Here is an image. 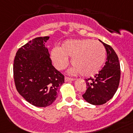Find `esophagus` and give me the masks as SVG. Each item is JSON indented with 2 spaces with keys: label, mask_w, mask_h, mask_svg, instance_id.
Masks as SVG:
<instances>
[{
  "label": "esophagus",
  "mask_w": 133,
  "mask_h": 133,
  "mask_svg": "<svg viewBox=\"0 0 133 133\" xmlns=\"http://www.w3.org/2000/svg\"><path fill=\"white\" fill-rule=\"evenodd\" d=\"M74 81V78H69V77H65V82H69V81Z\"/></svg>",
  "instance_id": "1"
}]
</instances>
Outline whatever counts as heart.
Returning <instances> with one entry per match:
<instances>
[{
	"mask_svg": "<svg viewBox=\"0 0 133 133\" xmlns=\"http://www.w3.org/2000/svg\"><path fill=\"white\" fill-rule=\"evenodd\" d=\"M68 58L74 67L72 74L81 73L85 76H91L102 68L106 59V50L100 42L89 39H68L59 48L51 51V59L58 70H62L69 64Z\"/></svg>",
	"mask_w": 133,
	"mask_h": 133,
	"instance_id": "b5f03b06",
	"label": "heart"
}]
</instances>
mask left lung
<instances>
[{"instance_id": "left-lung-1", "label": "left lung", "mask_w": 133, "mask_h": 133, "mask_svg": "<svg viewBox=\"0 0 133 133\" xmlns=\"http://www.w3.org/2000/svg\"><path fill=\"white\" fill-rule=\"evenodd\" d=\"M100 42L107 51V61L94 78L85 79L87 90L83 95L87 102L94 105H101L111 99L117 91L120 80V65L117 54L111 46Z\"/></svg>"}]
</instances>
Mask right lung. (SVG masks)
I'll list each match as a JSON object with an SVG mask.
<instances>
[{
  "mask_svg": "<svg viewBox=\"0 0 133 133\" xmlns=\"http://www.w3.org/2000/svg\"><path fill=\"white\" fill-rule=\"evenodd\" d=\"M49 37H39L22 46L14 62V78L17 91L28 102L46 107L56 100L64 76L52 65L48 48Z\"/></svg>",
  "mask_w": 133,
  "mask_h": 133,
  "instance_id": "1",
  "label": "right lung"
}]
</instances>
